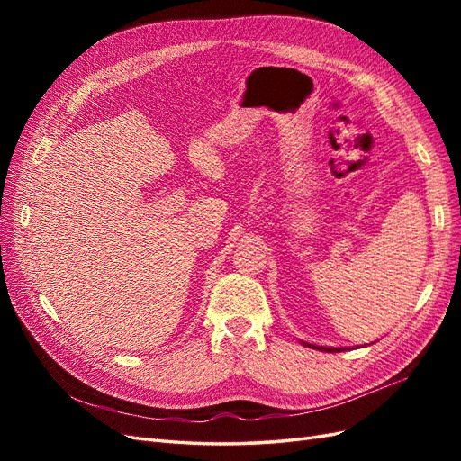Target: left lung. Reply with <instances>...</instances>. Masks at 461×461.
<instances>
[{"label": "left lung", "mask_w": 461, "mask_h": 461, "mask_svg": "<svg viewBox=\"0 0 461 461\" xmlns=\"http://www.w3.org/2000/svg\"><path fill=\"white\" fill-rule=\"evenodd\" d=\"M305 346L317 348V350H321V352H342L344 350V348H325V346H313V344H308V342H305Z\"/></svg>", "instance_id": "obj_1"}]
</instances>
